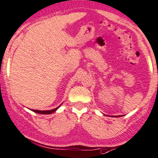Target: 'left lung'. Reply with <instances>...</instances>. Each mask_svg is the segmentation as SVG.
<instances>
[{
    "label": "left lung",
    "mask_w": 158,
    "mask_h": 158,
    "mask_svg": "<svg viewBox=\"0 0 158 158\" xmlns=\"http://www.w3.org/2000/svg\"><path fill=\"white\" fill-rule=\"evenodd\" d=\"M116 117H117V116H116Z\"/></svg>",
    "instance_id": "left-lung-1"
}]
</instances>
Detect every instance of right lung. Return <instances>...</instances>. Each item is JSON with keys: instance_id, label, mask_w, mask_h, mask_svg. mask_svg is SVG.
I'll list each match as a JSON object with an SVG mask.
<instances>
[{"instance_id": "obj_1", "label": "right lung", "mask_w": 158, "mask_h": 158, "mask_svg": "<svg viewBox=\"0 0 158 158\" xmlns=\"http://www.w3.org/2000/svg\"><path fill=\"white\" fill-rule=\"evenodd\" d=\"M59 107H60V106H59V107H57L56 108H55V109H54V110H45V111H42V110H31L33 112H35V113H40V114H51V113H54V112L56 111V110H57Z\"/></svg>"}]
</instances>
